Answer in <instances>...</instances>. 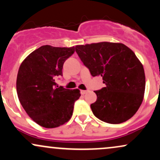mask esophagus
<instances>
[{"label": "esophagus", "mask_w": 160, "mask_h": 160, "mask_svg": "<svg viewBox=\"0 0 160 160\" xmlns=\"http://www.w3.org/2000/svg\"><path fill=\"white\" fill-rule=\"evenodd\" d=\"M87 90H81V94L82 95H85L86 92H87Z\"/></svg>", "instance_id": "esophagus-1"}]
</instances>
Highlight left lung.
I'll list each match as a JSON object with an SVG mask.
<instances>
[{"label": "left lung", "mask_w": 160, "mask_h": 160, "mask_svg": "<svg viewBox=\"0 0 160 160\" xmlns=\"http://www.w3.org/2000/svg\"><path fill=\"white\" fill-rule=\"evenodd\" d=\"M75 50L92 76L102 77L106 85L94 91L97 100L90 105L93 114L111 124L132 117L145 91L144 67L133 51L123 43L111 42L78 45Z\"/></svg>", "instance_id": "left-lung-1"}]
</instances>
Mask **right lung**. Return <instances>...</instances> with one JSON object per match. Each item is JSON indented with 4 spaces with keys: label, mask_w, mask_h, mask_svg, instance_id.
I'll return each instance as SVG.
<instances>
[{
    "label": "right lung",
    "mask_w": 160,
    "mask_h": 160,
    "mask_svg": "<svg viewBox=\"0 0 160 160\" xmlns=\"http://www.w3.org/2000/svg\"><path fill=\"white\" fill-rule=\"evenodd\" d=\"M74 52V47L42 46L20 65L16 79L18 98L27 114L40 126L58 127L72 117L80 91L58 87L55 80L62 76L64 62Z\"/></svg>",
    "instance_id": "obj_1"
}]
</instances>
